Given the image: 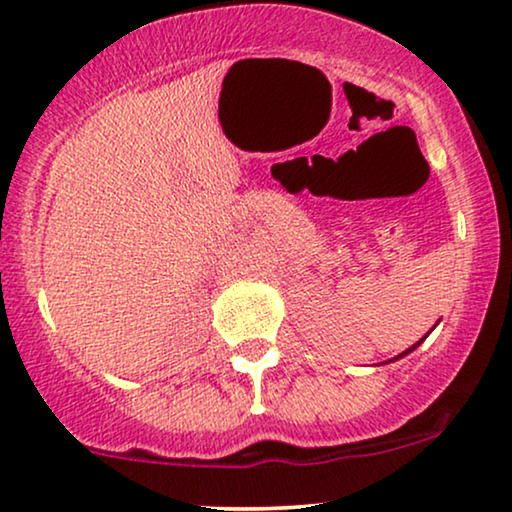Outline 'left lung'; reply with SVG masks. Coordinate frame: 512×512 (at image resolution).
Listing matches in <instances>:
<instances>
[{
	"label": "left lung",
	"instance_id": "1",
	"mask_svg": "<svg viewBox=\"0 0 512 512\" xmlns=\"http://www.w3.org/2000/svg\"><path fill=\"white\" fill-rule=\"evenodd\" d=\"M433 328H436V326H433ZM433 328H431V331H433ZM429 331V333H431ZM429 333H426V335H429ZM426 335H424V338H419L417 342H415V345H412V347H408V349H405V352H401V354H398V356H394V359H389V361H398V359H403V356H408L410 352H415V349L419 347V345H422V342L426 340Z\"/></svg>",
	"mask_w": 512,
	"mask_h": 512
}]
</instances>
